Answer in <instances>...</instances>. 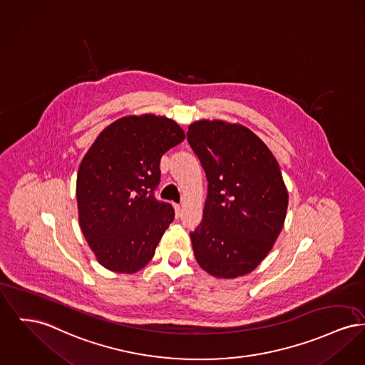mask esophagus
I'll return each mask as SVG.
<instances>
[{
  "mask_svg": "<svg viewBox=\"0 0 365 365\" xmlns=\"http://www.w3.org/2000/svg\"><path fill=\"white\" fill-rule=\"evenodd\" d=\"M175 212H176V217H179L182 215V207L179 204L175 205Z\"/></svg>",
  "mask_w": 365,
  "mask_h": 365,
  "instance_id": "34e87169",
  "label": "esophagus"
}]
</instances>
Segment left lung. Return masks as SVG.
Instances as JSON below:
<instances>
[{"mask_svg": "<svg viewBox=\"0 0 365 365\" xmlns=\"http://www.w3.org/2000/svg\"><path fill=\"white\" fill-rule=\"evenodd\" d=\"M187 140L208 180L202 220L190 233L195 260L216 279L245 276L284 226L288 192L279 163L240 124L200 120L189 125Z\"/></svg>", "mask_w": 365, "mask_h": 365, "instance_id": "left-lung-1", "label": "left lung"}]
</instances>
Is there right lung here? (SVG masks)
<instances>
[{
  "label": "right lung",
  "instance_id": "right-lung-1",
  "mask_svg": "<svg viewBox=\"0 0 365 365\" xmlns=\"http://www.w3.org/2000/svg\"><path fill=\"white\" fill-rule=\"evenodd\" d=\"M183 139L171 118L127 115L103 129L86 151L77 175L78 220L103 267L132 274L154 257L175 217L171 204L154 197L160 161Z\"/></svg>",
  "mask_w": 365,
  "mask_h": 365
}]
</instances>
